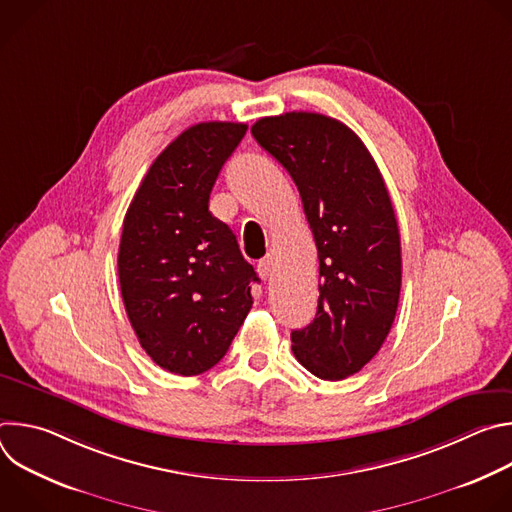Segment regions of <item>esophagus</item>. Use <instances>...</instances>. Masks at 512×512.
<instances>
[{
  "label": "esophagus",
  "instance_id": "34e87169",
  "mask_svg": "<svg viewBox=\"0 0 512 512\" xmlns=\"http://www.w3.org/2000/svg\"><path fill=\"white\" fill-rule=\"evenodd\" d=\"M257 273L261 275V279H271V275H273V261H271V257L267 255L265 259H261L259 261V265H257Z\"/></svg>",
  "mask_w": 512,
  "mask_h": 512
}]
</instances>
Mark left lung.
I'll use <instances>...</instances> for the list:
<instances>
[{
	"mask_svg": "<svg viewBox=\"0 0 512 512\" xmlns=\"http://www.w3.org/2000/svg\"><path fill=\"white\" fill-rule=\"evenodd\" d=\"M253 137L294 178L318 259V310L291 332L312 375L340 381L383 346L399 304L401 237L385 180L344 123L306 111L263 117Z\"/></svg>",
	"mask_w": 512,
	"mask_h": 512,
	"instance_id": "8db88e82",
	"label": "left lung"
}]
</instances>
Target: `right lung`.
I'll list each match as a JSON object with an SVG mask.
<instances>
[{
    "instance_id": "right-lung-1",
    "label": "right lung",
    "mask_w": 512,
    "mask_h": 512,
    "mask_svg": "<svg viewBox=\"0 0 512 512\" xmlns=\"http://www.w3.org/2000/svg\"><path fill=\"white\" fill-rule=\"evenodd\" d=\"M247 133L206 121L182 131L141 180L123 221L119 283L141 348L168 373L192 377L221 360L259 281L233 231L208 210L212 186Z\"/></svg>"
}]
</instances>
